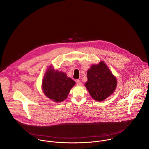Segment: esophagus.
Wrapping results in <instances>:
<instances>
[{
    "label": "esophagus",
    "mask_w": 149,
    "mask_h": 149,
    "mask_svg": "<svg viewBox=\"0 0 149 149\" xmlns=\"http://www.w3.org/2000/svg\"><path fill=\"white\" fill-rule=\"evenodd\" d=\"M76 84H77V85H79V86H80V85L81 84V82L80 80H76Z\"/></svg>",
    "instance_id": "obj_1"
}]
</instances>
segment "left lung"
Masks as SVG:
<instances>
[{"mask_svg": "<svg viewBox=\"0 0 149 149\" xmlns=\"http://www.w3.org/2000/svg\"><path fill=\"white\" fill-rule=\"evenodd\" d=\"M85 86L97 101H103L111 95L117 87V79L103 61L93 65L87 71Z\"/></svg>", "mask_w": 149, "mask_h": 149, "instance_id": "obj_1", "label": "left lung"}]
</instances>
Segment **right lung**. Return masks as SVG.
I'll return each instance as SVG.
<instances>
[{"label":"right lung","instance_id":"obj_1","mask_svg":"<svg viewBox=\"0 0 149 149\" xmlns=\"http://www.w3.org/2000/svg\"><path fill=\"white\" fill-rule=\"evenodd\" d=\"M75 81L68 77L66 73L55 70L51 66L45 73L42 90L46 97L55 102L63 101L68 96Z\"/></svg>","mask_w":149,"mask_h":149}]
</instances>
